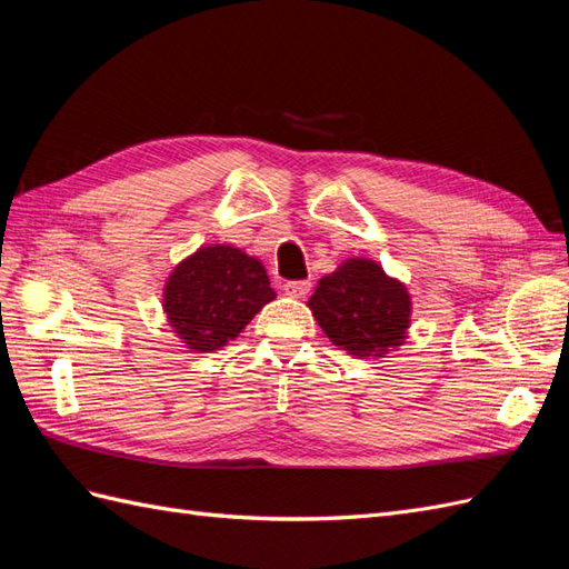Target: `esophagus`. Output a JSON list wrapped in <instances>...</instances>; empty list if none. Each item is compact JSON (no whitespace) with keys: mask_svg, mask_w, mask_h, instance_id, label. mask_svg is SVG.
<instances>
[{"mask_svg":"<svg viewBox=\"0 0 569 569\" xmlns=\"http://www.w3.org/2000/svg\"><path fill=\"white\" fill-rule=\"evenodd\" d=\"M311 287L313 284L308 280H291V282H284V295H289L291 299H306Z\"/></svg>","mask_w":569,"mask_h":569,"instance_id":"1","label":"esophagus"}]
</instances>
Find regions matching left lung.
Returning <instances> with one entry per match:
<instances>
[{"instance_id": "8db88e82", "label": "left lung", "mask_w": 569, "mask_h": 569, "mask_svg": "<svg viewBox=\"0 0 569 569\" xmlns=\"http://www.w3.org/2000/svg\"><path fill=\"white\" fill-rule=\"evenodd\" d=\"M320 330L356 358H385L403 347L412 316L408 287L372 258H347L318 280L308 299Z\"/></svg>"}]
</instances>
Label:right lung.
Returning <instances> with one entry per match:
<instances>
[{
	"label": "right lung",
	"mask_w": 569,
	"mask_h": 569,
	"mask_svg": "<svg viewBox=\"0 0 569 569\" xmlns=\"http://www.w3.org/2000/svg\"><path fill=\"white\" fill-rule=\"evenodd\" d=\"M161 297L166 322L182 347L209 353L242 335L274 291L256 256L232 244H209L170 270Z\"/></svg>",
	"instance_id": "1"
}]
</instances>
